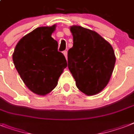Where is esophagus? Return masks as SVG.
<instances>
[{"instance_id": "34e87169", "label": "esophagus", "mask_w": 134, "mask_h": 134, "mask_svg": "<svg viewBox=\"0 0 134 134\" xmlns=\"http://www.w3.org/2000/svg\"><path fill=\"white\" fill-rule=\"evenodd\" d=\"M63 54H64V55L65 57H66V59H67V55H68V53H67V51H64L63 52Z\"/></svg>"}]
</instances>
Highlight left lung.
Instances as JSON below:
<instances>
[{
    "label": "left lung",
    "mask_w": 134,
    "mask_h": 134,
    "mask_svg": "<svg viewBox=\"0 0 134 134\" xmlns=\"http://www.w3.org/2000/svg\"><path fill=\"white\" fill-rule=\"evenodd\" d=\"M70 31L73 46L68 51V69L79 90L87 95L96 94L107 86L113 72V48L94 31L72 26Z\"/></svg>",
    "instance_id": "obj_1"
}]
</instances>
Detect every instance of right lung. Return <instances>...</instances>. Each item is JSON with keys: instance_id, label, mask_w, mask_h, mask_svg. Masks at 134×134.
Here are the masks:
<instances>
[{"instance_id": "right-lung-1", "label": "right lung", "mask_w": 134, "mask_h": 134, "mask_svg": "<svg viewBox=\"0 0 134 134\" xmlns=\"http://www.w3.org/2000/svg\"><path fill=\"white\" fill-rule=\"evenodd\" d=\"M55 25L35 29L18 42L13 53L15 67L23 82L35 94L45 95L57 84L67 66L58 44L51 37Z\"/></svg>"}]
</instances>
